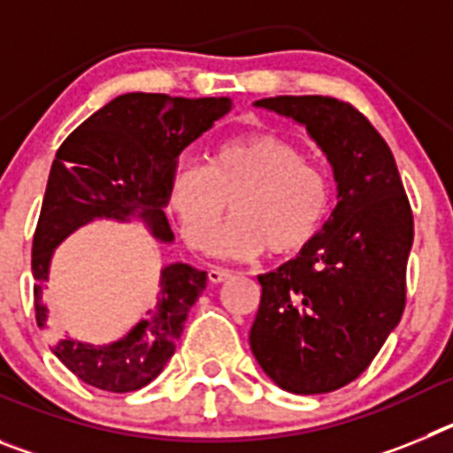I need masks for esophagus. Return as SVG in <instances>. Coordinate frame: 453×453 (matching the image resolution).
<instances>
[{
	"mask_svg": "<svg viewBox=\"0 0 453 453\" xmlns=\"http://www.w3.org/2000/svg\"><path fill=\"white\" fill-rule=\"evenodd\" d=\"M231 276H234V272L231 270H224V267H211V270H208V281L211 283H224L226 281V279H231Z\"/></svg>",
	"mask_w": 453,
	"mask_h": 453,
	"instance_id": "esophagus-1",
	"label": "esophagus"
}]
</instances>
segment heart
Returning a JSON list of instances; mask_svg holds the SVG:
<instances>
[{
  "label": "heart",
  "mask_w": 453,
  "mask_h": 453,
  "mask_svg": "<svg viewBox=\"0 0 453 453\" xmlns=\"http://www.w3.org/2000/svg\"><path fill=\"white\" fill-rule=\"evenodd\" d=\"M235 218L215 238L213 254L254 258L270 247L286 256L303 250L329 213L331 183L319 165L274 134L222 142L208 167L179 163L170 172L167 203L192 250H206L224 215Z\"/></svg>",
  "instance_id": "heart-1"
}]
</instances>
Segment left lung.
<instances>
[{"instance_id": "obj_1", "label": "left lung", "mask_w": 453, "mask_h": 453, "mask_svg": "<svg viewBox=\"0 0 453 453\" xmlns=\"http://www.w3.org/2000/svg\"><path fill=\"white\" fill-rule=\"evenodd\" d=\"M254 106L306 127L338 186L322 231L297 258L258 276L250 331L256 361L276 386L322 395L363 374L402 319L413 213L390 147L351 104L283 95Z\"/></svg>"}]
</instances>
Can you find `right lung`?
<instances>
[{"label":"right lung","mask_w":453,"mask_h":453,"mask_svg":"<svg viewBox=\"0 0 453 453\" xmlns=\"http://www.w3.org/2000/svg\"><path fill=\"white\" fill-rule=\"evenodd\" d=\"M229 97H170L129 92L92 113L65 138L51 163L45 199L31 251L35 276V319L47 326L42 283L50 279L54 250L92 219H138L161 242H172L163 208L167 181L190 142L229 113ZM156 306L129 334L108 345L54 338L58 361L83 383L106 392H134L154 381L181 338L192 303L206 288V272L188 263L161 270Z\"/></svg>","instance_id":"add662e5"}]
</instances>
